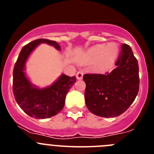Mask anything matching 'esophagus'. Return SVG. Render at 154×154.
Listing matches in <instances>:
<instances>
[{"mask_svg":"<svg viewBox=\"0 0 154 154\" xmlns=\"http://www.w3.org/2000/svg\"><path fill=\"white\" fill-rule=\"evenodd\" d=\"M83 75L84 73L82 71H79L78 72L76 73V78H77V79H82Z\"/></svg>","mask_w":154,"mask_h":154,"instance_id":"1","label":"esophagus"}]
</instances>
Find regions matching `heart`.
Masks as SVG:
<instances>
[{
	"mask_svg": "<svg viewBox=\"0 0 154 154\" xmlns=\"http://www.w3.org/2000/svg\"><path fill=\"white\" fill-rule=\"evenodd\" d=\"M119 53V47L115 42H110L107 45H96L85 51L84 58L86 62L96 61L97 69L105 70L108 69L115 61Z\"/></svg>",
	"mask_w": 154,
	"mask_h": 154,
	"instance_id": "b5f03b06",
	"label": "heart"
}]
</instances>
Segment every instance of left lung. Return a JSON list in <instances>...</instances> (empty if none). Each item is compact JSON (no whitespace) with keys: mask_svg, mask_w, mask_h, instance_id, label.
<instances>
[{"mask_svg":"<svg viewBox=\"0 0 154 154\" xmlns=\"http://www.w3.org/2000/svg\"><path fill=\"white\" fill-rule=\"evenodd\" d=\"M116 68L106 74H85V101L92 113L116 117L126 111L140 88L139 65L130 46L123 44Z\"/></svg>","mask_w":154,"mask_h":154,"instance_id":"obj_1","label":"left lung"}]
</instances>
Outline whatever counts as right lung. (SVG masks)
<instances>
[{"label": "right lung", "instance_id": "1", "mask_svg": "<svg viewBox=\"0 0 154 154\" xmlns=\"http://www.w3.org/2000/svg\"><path fill=\"white\" fill-rule=\"evenodd\" d=\"M41 43H45L61 50L55 41L37 39L22 48L13 71V92L19 106L26 114L35 119L54 116L63 109L68 92L76 82L75 76H59L51 85L38 88L31 83L25 74V64L31 53Z\"/></svg>", "mask_w": 154, "mask_h": 154}]
</instances>
